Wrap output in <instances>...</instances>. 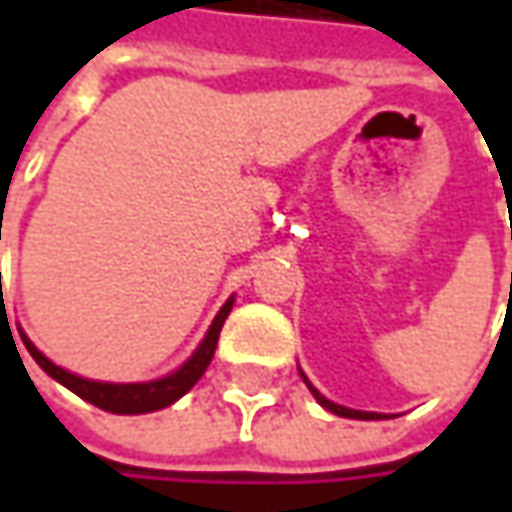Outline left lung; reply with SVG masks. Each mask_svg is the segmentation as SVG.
Returning <instances> with one entry per match:
<instances>
[{
  "label": "left lung",
  "instance_id": "obj_1",
  "mask_svg": "<svg viewBox=\"0 0 512 512\" xmlns=\"http://www.w3.org/2000/svg\"><path fill=\"white\" fill-rule=\"evenodd\" d=\"M302 379H305V384L310 387V393L316 396V402L322 404L325 410H330V413H336V416H344V419H382V413H364V410H350V407H342V404H333L330 399H325L313 384L307 382V376L302 373Z\"/></svg>",
  "mask_w": 512,
  "mask_h": 512
}]
</instances>
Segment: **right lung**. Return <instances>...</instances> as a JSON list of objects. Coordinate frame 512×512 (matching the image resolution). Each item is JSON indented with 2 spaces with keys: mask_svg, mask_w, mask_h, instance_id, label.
I'll use <instances>...</instances> for the list:
<instances>
[{
  "mask_svg": "<svg viewBox=\"0 0 512 512\" xmlns=\"http://www.w3.org/2000/svg\"><path fill=\"white\" fill-rule=\"evenodd\" d=\"M233 307V299H227L225 307L216 313L213 325L207 330V336L202 339V344L196 347V353L187 359L179 370H173L165 379H156V382H136V384H110V382H90V379H82L76 373H68L65 367L53 364L48 356H42L28 336L22 333V342L28 347V353L36 359V364L48 373L50 379H56L59 384H65L68 390H73L79 399L96 404L108 413H119V416H136V413H153V410H162L168 407L176 399H182L187 390L193 384L202 379V373L207 370V364L216 353V342H219V333H222V325H225L227 313Z\"/></svg>",
  "mask_w": 512,
  "mask_h": 512,
  "instance_id": "add662e5",
  "label": "right lung"
}]
</instances>
